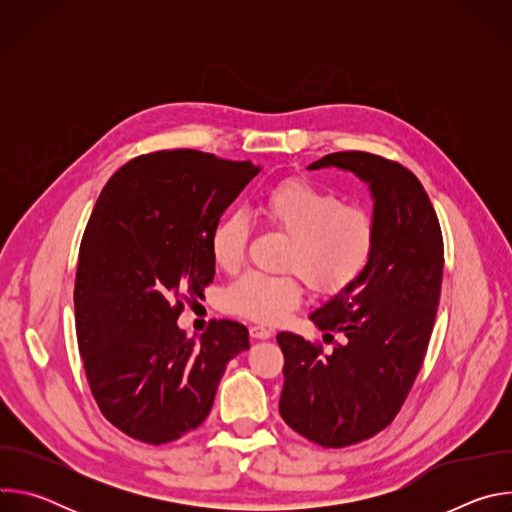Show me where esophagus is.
I'll use <instances>...</instances> for the list:
<instances>
[{"label":"esophagus","instance_id":"esophagus-1","mask_svg":"<svg viewBox=\"0 0 512 512\" xmlns=\"http://www.w3.org/2000/svg\"><path fill=\"white\" fill-rule=\"evenodd\" d=\"M251 336L253 338H257V340H265V338H271L273 336V330L271 328H267V326H259V324H255V326H251Z\"/></svg>","mask_w":512,"mask_h":512}]
</instances>
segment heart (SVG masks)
I'll return each instance as SVG.
<instances>
[{"instance_id": "1", "label": "heart", "mask_w": 512, "mask_h": 512, "mask_svg": "<svg viewBox=\"0 0 512 512\" xmlns=\"http://www.w3.org/2000/svg\"><path fill=\"white\" fill-rule=\"evenodd\" d=\"M259 212L289 237L283 263L296 271L269 275L245 271L225 291L233 314L277 322L302 300V277L320 294H338L369 267L377 249V221L369 208L344 204L342 196L310 180L289 178L269 188ZM249 241V221L241 212L214 223L208 247L214 263L235 271Z\"/></svg>"}]
</instances>
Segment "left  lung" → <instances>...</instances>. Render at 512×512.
<instances>
[{
	"label": "left lung",
	"mask_w": 512,
	"mask_h": 512,
	"mask_svg": "<svg viewBox=\"0 0 512 512\" xmlns=\"http://www.w3.org/2000/svg\"><path fill=\"white\" fill-rule=\"evenodd\" d=\"M356 174L375 200L377 249L364 273L310 320L334 344L279 332L283 421L322 448H346L383 431L421 369L442 294L444 239L421 182L399 162L336 152L310 170Z\"/></svg>",
	"instance_id": "obj_1"
}]
</instances>
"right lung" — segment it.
I'll use <instances>...</instances> for the list:
<instances>
[{
	"mask_svg": "<svg viewBox=\"0 0 512 512\" xmlns=\"http://www.w3.org/2000/svg\"><path fill=\"white\" fill-rule=\"evenodd\" d=\"M259 166L162 150L121 166L87 223L77 267V340L101 413L143 444H168L210 413L249 332L212 320L200 342L178 328L214 279L208 237Z\"/></svg>",
	"mask_w": 512,
	"mask_h": 512,
	"instance_id": "1",
	"label": "right lung"
}]
</instances>
